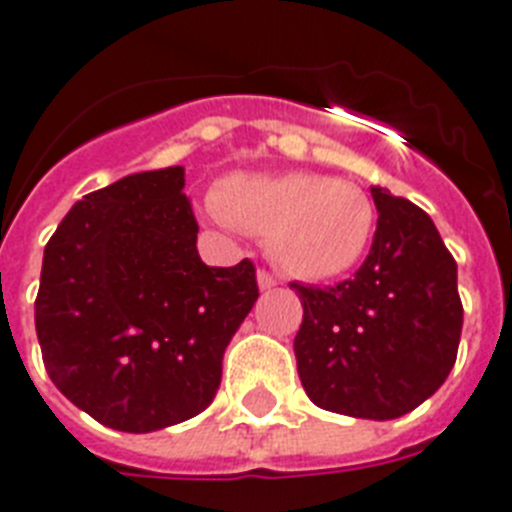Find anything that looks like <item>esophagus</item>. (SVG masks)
<instances>
[{"instance_id":"34e87169","label":"esophagus","mask_w":512,"mask_h":512,"mask_svg":"<svg viewBox=\"0 0 512 512\" xmlns=\"http://www.w3.org/2000/svg\"><path fill=\"white\" fill-rule=\"evenodd\" d=\"M257 283H260V289H273V286H278V278L273 276V273H268V270H257Z\"/></svg>"}]
</instances>
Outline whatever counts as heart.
<instances>
[{"instance_id": "obj_1", "label": "heart", "mask_w": 512, "mask_h": 512, "mask_svg": "<svg viewBox=\"0 0 512 512\" xmlns=\"http://www.w3.org/2000/svg\"><path fill=\"white\" fill-rule=\"evenodd\" d=\"M216 210L236 229L265 236L268 255L307 281L349 273L375 236V205L362 187L307 171L231 176Z\"/></svg>"}]
</instances>
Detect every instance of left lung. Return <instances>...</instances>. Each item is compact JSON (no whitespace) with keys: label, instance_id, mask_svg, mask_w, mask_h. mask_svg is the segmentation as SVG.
<instances>
[{"label":"left lung","instance_id":"8db88e82","mask_svg":"<svg viewBox=\"0 0 512 512\" xmlns=\"http://www.w3.org/2000/svg\"><path fill=\"white\" fill-rule=\"evenodd\" d=\"M377 231L354 278L291 283L304 307L294 338L299 380L320 409L398 419L448 380L463 304L458 265L419 205L372 187Z\"/></svg>","mask_w":512,"mask_h":512}]
</instances>
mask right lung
I'll list each match as a JSON object with an SVG mask.
<instances>
[{
    "mask_svg": "<svg viewBox=\"0 0 512 512\" xmlns=\"http://www.w3.org/2000/svg\"><path fill=\"white\" fill-rule=\"evenodd\" d=\"M184 169L90 192L44 249L36 333L51 382L119 432H156L205 411L223 351L257 302L255 265L208 268Z\"/></svg>",
    "mask_w": 512,
    "mask_h": 512,
    "instance_id": "right-lung-1",
    "label": "right lung"
}]
</instances>
